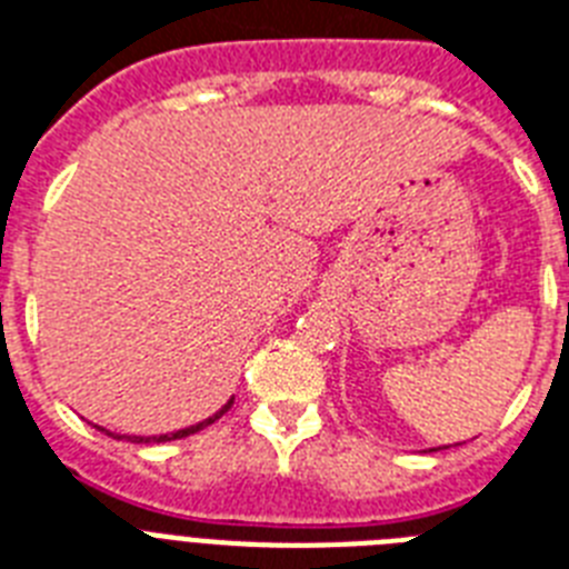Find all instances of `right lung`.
I'll return each instance as SVG.
<instances>
[{"instance_id":"1","label":"right lung","mask_w":569,"mask_h":569,"mask_svg":"<svg viewBox=\"0 0 569 569\" xmlns=\"http://www.w3.org/2000/svg\"><path fill=\"white\" fill-rule=\"evenodd\" d=\"M230 406H233V400H230V403H228V406H224V409H219V412L212 415V418L201 420V423H196V427L178 429V432H172V436H154V438H133V441H140V445H142V441H146V445H151V441H174V438H187V436H192V432H198V429H204V427H210L212 420H219V418H221V415L228 412ZM101 432H104V429H101ZM108 436H110V432H108ZM119 438H122V436H119Z\"/></svg>"}]
</instances>
